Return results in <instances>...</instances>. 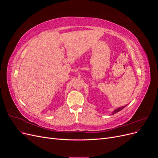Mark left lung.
I'll use <instances>...</instances> for the list:
<instances>
[{
    "label": "left lung",
    "mask_w": 158,
    "mask_h": 158,
    "mask_svg": "<svg viewBox=\"0 0 158 158\" xmlns=\"http://www.w3.org/2000/svg\"><path fill=\"white\" fill-rule=\"evenodd\" d=\"M126 106H123V107H119V108H118V109H115L114 110V111L113 112V114H114V113H117V112H118V111H120L121 110H122L123 108H125Z\"/></svg>",
    "instance_id": "left-lung-1"
}]
</instances>
